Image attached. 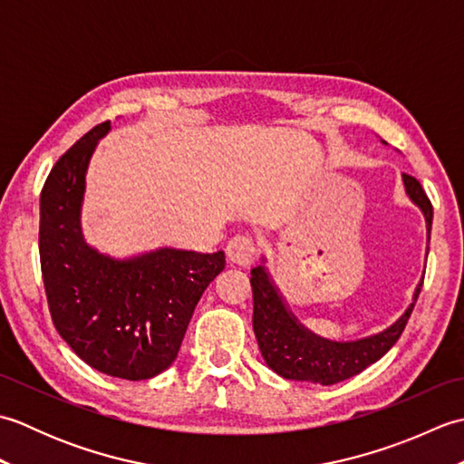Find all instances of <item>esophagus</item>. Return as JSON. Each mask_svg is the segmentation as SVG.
I'll return each instance as SVG.
<instances>
[{
    "mask_svg": "<svg viewBox=\"0 0 464 464\" xmlns=\"http://www.w3.org/2000/svg\"><path fill=\"white\" fill-rule=\"evenodd\" d=\"M227 259L239 267H249L257 259V243L249 235H237L227 243Z\"/></svg>",
    "mask_w": 464,
    "mask_h": 464,
    "instance_id": "obj_1",
    "label": "esophagus"
}]
</instances>
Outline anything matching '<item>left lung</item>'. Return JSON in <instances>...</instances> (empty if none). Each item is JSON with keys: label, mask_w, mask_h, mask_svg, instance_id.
<instances>
[{"label": "left lung", "mask_w": 464, "mask_h": 464, "mask_svg": "<svg viewBox=\"0 0 464 464\" xmlns=\"http://www.w3.org/2000/svg\"><path fill=\"white\" fill-rule=\"evenodd\" d=\"M407 195L425 213L427 233L430 239L432 227V205L425 189L412 175L402 173ZM253 287V331L257 337L263 359L269 367L285 379L309 381L319 384H334L364 371L369 364L377 362L392 344L399 341L407 327V321L419 299L422 281L415 291V301L409 304L405 314L392 323L387 331L372 337L334 343L321 339L307 331L295 319V314L285 307L279 291L275 289L263 265L251 269Z\"/></svg>", "instance_id": "obj_1"}]
</instances>
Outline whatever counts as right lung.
<instances>
[{
    "label": "right lung",
    "instance_id": "1",
    "mask_svg": "<svg viewBox=\"0 0 464 464\" xmlns=\"http://www.w3.org/2000/svg\"><path fill=\"white\" fill-rule=\"evenodd\" d=\"M110 121L59 157L39 199V261L49 313L62 339L90 367L143 381L179 353L195 304L225 269V253L160 249L117 261L83 241L85 171Z\"/></svg>",
    "mask_w": 464,
    "mask_h": 464
}]
</instances>
